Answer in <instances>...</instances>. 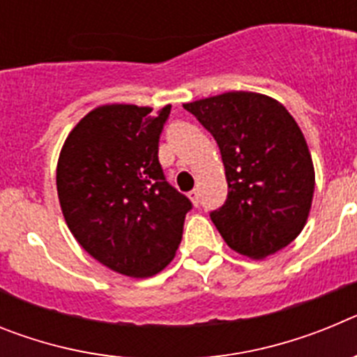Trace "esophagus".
Instances as JSON below:
<instances>
[{"instance_id": "1", "label": "esophagus", "mask_w": 357, "mask_h": 357, "mask_svg": "<svg viewBox=\"0 0 357 357\" xmlns=\"http://www.w3.org/2000/svg\"><path fill=\"white\" fill-rule=\"evenodd\" d=\"M188 197L191 198V202H193L195 206H198V202H200V193H198V189H193V191H189Z\"/></svg>"}]
</instances>
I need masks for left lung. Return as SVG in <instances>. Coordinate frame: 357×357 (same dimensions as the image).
I'll return each instance as SVG.
<instances>
[{
    "label": "left lung",
    "mask_w": 357,
    "mask_h": 357,
    "mask_svg": "<svg viewBox=\"0 0 357 357\" xmlns=\"http://www.w3.org/2000/svg\"><path fill=\"white\" fill-rule=\"evenodd\" d=\"M213 134L229 195L211 220L225 243L252 259L288 247L307 220L314 169L304 134L277 100L232 91L185 103Z\"/></svg>",
    "instance_id": "8db88e82"
}]
</instances>
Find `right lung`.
<instances>
[{
  "mask_svg": "<svg viewBox=\"0 0 357 357\" xmlns=\"http://www.w3.org/2000/svg\"><path fill=\"white\" fill-rule=\"evenodd\" d=\"M172 105H103L80 119L56 166L71 234L94 259L128 277L168 266L193 209L164 176L159 139Z\"/></svg>",
  "mask_w": 357,
  "mask_h": 357,
  "instance_id": "right-lung-1",
  "label": "right lung"
}]
</instances>
